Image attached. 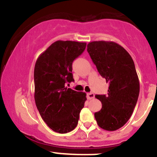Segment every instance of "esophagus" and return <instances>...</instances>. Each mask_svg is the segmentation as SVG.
<instances>
[{
	"mask_svg": "<svg viewBox=\"0 0 157 157\" xmlns=\"http://www.w3.org/2000/svg\"><path fill=\"white\" fill-rule=\"evenodd\" d=\"M94 98V94H93V93L90 92L87 94V98H88V100H91V99Z\"/></svg>",
	"mask_w": 157,
	"mask_h": 157,
	"instance_id": "obj_1",
	"label": "esophagus"
}]
</instances>
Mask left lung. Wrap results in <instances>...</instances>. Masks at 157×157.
Listing matches in <instances>:
<instances>
[{"instance_id": "1", "label": "left lung", "mask_w": 157, "mask_h": 157, "mask_svg": "<svg viewBox=\"0 0 157 157\" xmlns=\"http://www.w3.org/2000/svg\"><path fill=\"white\" fill-rule=\"evenodd\" d=\"M87 50L100 75L109 84L107 95H95L102 108L94 113V117L101 128L116 131L130 119L139 96L134 63L124 48L112 41L91 42Z\"/></svg>"}]
</instances>
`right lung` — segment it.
Instances as JSON below:
<instances>
[{"label":"right lung","mask_w":157,"mask_h":157,"mask_svg":"<svg viewBox=\"0 0 157 157\" xmlns=\"http://www.w3.org/2000/svg\"><path fill=\"white\" fill-rule=\"evenodd\" d=\"M86 43L58 40L37 58L34 67V98L49 128L66 133L76 128L86 93L65 87L74 81L72 62L83 52Z\"/></svg>","instance_id":"right-lung-1"}]
</instances>
